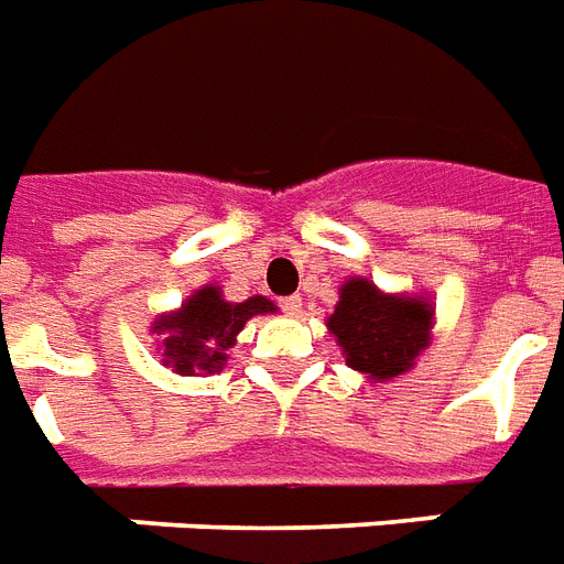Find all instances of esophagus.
I'll return each mask as SVG.
<instances>
[{
  "instance_id": "esophagus-1",
  "label": "esophagus",
  "mask_w": 564,
  "mask_h": 564,
  "mask_svg": "<svg viewBox=\"0 0 564 564\" xmlns=\"http://www.w3.org/2000/svg\"><path fill=\"white\" fill-rule=\"evenodd\" d=\"M281 311L283 314H302V295H286V299H281Z\"/></svg>"
}]
</instances>
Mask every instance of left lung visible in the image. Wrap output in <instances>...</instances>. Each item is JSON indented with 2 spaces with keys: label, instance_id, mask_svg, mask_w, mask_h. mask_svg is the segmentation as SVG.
I'll return each mask as SVG.
<instances>
[{
  "label": "left lung",
  "instance_id": "left-lung-1",
  "mask_svg": "<svg viewBox=\"0 0 564 564\" xmlns=\"http://www.w3.org/2000/svg\"><path fill=\"white\" fill-rule=\"evenodd\" d=\"M433 311L419 299L379 293L370 281L344 283L328 332L344 346L346 365L377 379L400 377L427 346Z\"/></svg>",
  "mask_w": 564,
  "mask_h": 564
}]
</instances>
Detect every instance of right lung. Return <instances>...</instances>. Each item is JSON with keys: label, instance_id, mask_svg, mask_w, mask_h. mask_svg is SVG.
Listing matches in <instances>:
<instances>
[{"label": "right lung", "instance_id": "1", "mask_svg": "<svg viewBox=\"0 0 564 564\" xmlns=\"http://www.w3.org/2000/svg\"><path fill=\"white\" fill-rule=\"evenodd\" d=\"M274 304L262 295H253L248 302L232 304L220 299L218 286H203L197 295H191L182 311L164 316L154 325L158 335H164V361L182 377H191L197 370H218L227 361V349L236 344L245 323L257 314H271Z\"/></svg>", "mask_w": 564, "mask_h": 564}]
</instances>
